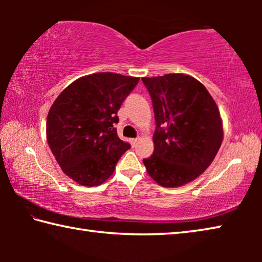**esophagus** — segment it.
Returning a JSON list of instances; mask_svg holds the SVG:
<instances>
[{
  "mask_svg": "<svg viewBox=\"0 0 262 262\" xmlns=\"http://www.w3.org/2000/svg\"><path fill=\"white\" fill-rule=\"evenodd\" d=\"M139 141H140V139H130V144L133 145V147H135Z\"/></svg>",
  "mask_w": 262,
  "mask_h": 262,
  "instance_id": "1",
  "label": "esophagus"
}]
</instances>
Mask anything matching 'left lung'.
<instances>
[{"mask_svg":"<svg viewBox=\"0 0 262 262\" xmlns=\"http://www.w3.org/2000/svg\"><path fill=\"white\" fill-rule=\"evenodd\" d=\"M151 96L156 130L154 154L143 163L163 187L196 179L214 161L223 141L215 100L201 82L186 74L142 77Z\"/></svg>","mask_w":262,"mask_h":262,"instance_id":"8db88e82","label":"left lung"}]
</instances>
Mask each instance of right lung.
I'll return each mask as SVG.
<instances>
[{
  "instance_id": "add662e5",
  "label": "right lung",
  "mask_w": 262,
  "mask_h": 262,
  "mask_svg": "<svg viewBox=\"0 0 262 262\" xmlns=\"http://www.w3.org/2000/svg\"><path fill=\"white\" fill-rule=\"evenodd\" d=\"M139 77L96 73L79 77L57 96L47 115L48 145L66 176L82 186H98L113 174L130 144L115 123L122 101Z\"/></svg>"
}]
</instances>
